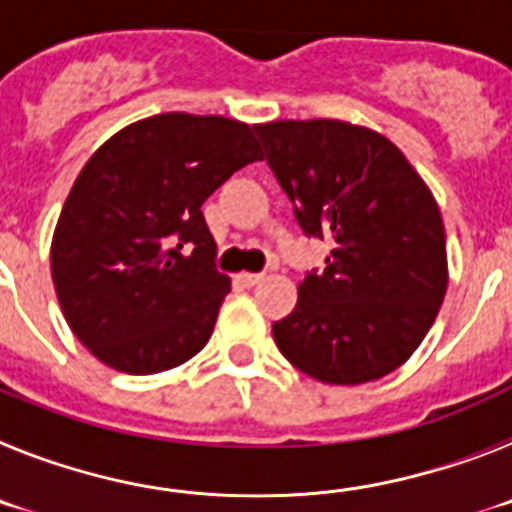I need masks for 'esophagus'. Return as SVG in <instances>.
<instances>
[{"mask_svg": "<svg viewBox=\"0 0 512 512\" xmlns=\"http://www.w3.org/2000/svg\"><path fill=\"white\" fill-rule=\"evenodd\" d=\"M261 279H264V274H251V271H243V274H238V282H241L243 287H253V284H259Z\"/></svg>", "mask_w": 512, "mask_h": 512, "instance_id": "34e87169", "label": "esophagus"}]
</instances>
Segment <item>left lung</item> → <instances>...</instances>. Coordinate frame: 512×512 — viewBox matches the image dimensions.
<instances>
[{
    "instance_id": "8db88e82",
    "label": "left lung",
    "mask_w": 512,
    "mask_h": 512,
    "mask_svg": "<svg viewBox=\"0 0 512 512\" xmlns=\"http://www.w3.org/2000/svg\"><path fill=\"white\" fill-rule=\"evenodd\" d=\"M302 233L330 243L271 333L325 384H364L413 356L438 315L449 266L431 189L384 135L341 120L253 125Z\"/></svg>"
}]
</instances>
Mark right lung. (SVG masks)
Wrapping results in <instances>:
<instances>
[{
  "label": "right lung",
  "mask_w": 512,
  "mask_h": 512,
  "mask_svg": "<svg viewBox=\"0 0 512 512\" xmlns=\"http://www.w3.org/2000/svg\"><path fill=\"white\" fill-rule=\"evenodd\" d=\"M253 161L246 122L187 112L133 122L89 158L58 217L51 274L63 318L102 364L166 372L210 341L230 279L202 205Z\"/></svg>",
  "instance_id": "add662e5"
}]
</instances>
